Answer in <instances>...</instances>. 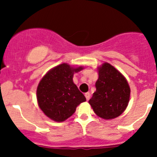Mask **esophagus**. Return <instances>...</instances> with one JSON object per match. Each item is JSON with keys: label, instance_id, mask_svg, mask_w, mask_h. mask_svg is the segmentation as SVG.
<instances>
[{"label": "esophagus", "instance_id": "34e87169", "mask_svg": "<svg viewBox=\"0 0 157 157\" xmlns=\"http://www.w3.org/2000/svg\"><path fill=\"white\" fill-rule=\"evenodd\" d=\"M85 97H86V98L87 101H88V100L90 99V93H86Z\"/></svg>", "mask_w": 157, "mask_h": 157}]
</instances>
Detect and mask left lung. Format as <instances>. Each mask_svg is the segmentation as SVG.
Instances as JSON below:
<instances>
[{"label":"left lung","instance_id":"left-lung-1","mask_svg":"<svg viewBox=\"0 0 157 157\" xmlns=\"http://www.w3.org/2000/svg\"><path fill=\"white\" fill-rule=\"evenodd\" d=\"M98 72L96 91L89 104L97 116L104 120H112L127 109L130 101V86L121 72L107 62L98 67Z\"/></svg>","mask_w":157,"mask_h":157}]
</instances>
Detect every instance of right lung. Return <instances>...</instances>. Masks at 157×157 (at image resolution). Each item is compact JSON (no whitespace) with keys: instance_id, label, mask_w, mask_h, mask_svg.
<instances>
[{"instance_id":"1","label":"right lung","mask_w":157,"mask_h":157,"mask_svg":"<svg viewBox=\"0 0 157 157\" xmlns=\"http://www.w3.org/2000/svg\"><path fill=\"white\" fill-rule=\"evenodd\" d=\"M84 68L66 63L54 67L43 76L37 87V101L43 113L50 120L63 122L74 114L85 96L73 82L75 73Z\"/></svg>"}]
</instances>
